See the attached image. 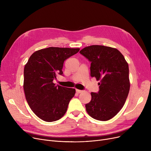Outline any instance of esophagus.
Wrapping results in <instances>:
<instances>
[{"instance_id":"obj_1","label":"esophagus","mask_w":151,"mask_h":151,"mask_svg":"<svg viewBox=\"0 0 151 151\" xmlns=\"http://www.w3.org/2000/svg\"><path fill=\"white\" fill-rule=\"evenodd\" d=\"M82 92H83V91H81V90H78V89H76V92L77 93H81Z\"/></svg>"}]
</instances>
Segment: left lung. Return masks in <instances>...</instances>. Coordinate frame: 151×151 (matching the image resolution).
Here are the masks:
<instances>
[{"instance_id":"obj_1","label":"left lung","mask_w":151,"mask_h":151,"mask_svg":"<svg viewBox=\"0 0 151 151\" xmlns=\"http://www.w3.org/2000/svg\"><path fill=\"white\" fill-rule=\"evenodd\" d=\"M91 62V76L99 83L98 93L91 92L86 111L96 120L114 117L125 104L130 90L128 63L116 48L102 45L87 46L80 51Z\"/></svg>"}]
</instances>
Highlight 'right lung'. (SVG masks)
Returning <instances> with one entry per match:
<instances>
[{
    "instance_id": "right-lung-1",
    "label": "right lung",
    "mask_w": 151,
    "mask_h": 151,
    "mask_svg": "<svg viewBox=\"0 0 151 151\" xmlns=\"http://www.w3.org/2000/svg\"><path fill=\"white\" fill-rule=\"evenodd\" d=\"M80 48L50 47L38 50L29 58L24 70L23 88L28 104L40 119L58 121L65 114L75 89L56 86L53 80L62 75L64 61Z\"/></svg>"
}]
</instances>
